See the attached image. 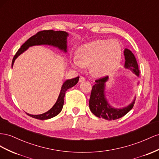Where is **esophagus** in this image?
<instances>
[{"label":"esophagus","instance_id":"esophagus-1","mask_svg":"<svg viewBox=\"0 0 159 159\" xmlns=\"http://www.w3.org/2000/svg\"><path fill=\"white\" fill-rule=\"evenodd\" d=\"M84 81H85L84 77V76H80V78H79V82H80V83H83V82H84Z\"/></svg>","mask_w":159,"mask_h":159}]
</instances>
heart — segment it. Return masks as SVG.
I'll use <instances>...</instances> for the list:
<instances>
[{"label":"heart","mask_w":159,"mask_h":159,"mask_svg":"<svg viewBox=\"0 0 159 159\" xmlns=\"http://www.w3.org/2000/svg\"><path fill=\"white\" fill-rule=\"evenodd\" d=\"M122 48L115 40H97L84 45L78 52L74 64L77 67L90 66L94 76H102L120 60Z\"/></svg>","instance_id":"obj_1"}]
</instances>
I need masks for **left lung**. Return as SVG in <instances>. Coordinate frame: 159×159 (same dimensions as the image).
Returning a JSON list of instances; mask_svg holds the SVG:
<instances>
[{
    "label": "left lung",
    "mask_w": 159,
    "mask_h": 159,
    "mask_svg": "<svg viewBox=\"0 0 159 159\" xmlns=\"http://www.w3.org/2000/svg\"><path fill=\"white\" fill-rule=\"evenodd\" d=\"M125 57V66L132 70L135 75L139 76V70L137 60L134 54L128 49L124 51ZM108 76L101 77L95 80V84L93 86L91 94L89 100L90 110L93 114L99 118L106 120H116L125 116L132 109L134 102L123 108L116 109L108 105L105 97V83L108 80Z\"/></svg>",
    "instance_id": "1"
}]
</instances>
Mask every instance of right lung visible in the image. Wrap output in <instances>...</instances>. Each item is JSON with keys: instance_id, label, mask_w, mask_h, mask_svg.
Here are the masks:
<instances>
[{"instance_id": "1", "label": "right lung", "mask_w": 159, "mask_h": 159, "mask_svg": "<svg viewBox=\"0 0 159 159\" xmlns=\"http://www.w3.org/2000/svg\"><path fill=\"white\" fill-rule=\"evenodd\" d=\"M68 33L64 31H54L52 30H40L38 33L32 36L26 41L22 45L21 47L18 50V51L13 57L12 61V67L16 58L19 57L21 53L30 46L39 44H50L52 46H55L66 52V37ZM79 79V76H77L75 79H72L66 80L62 84L61 90V93L56 103L47 112L41 115H33L26 113L29 116L34 118V119L39 120H46L57 116L59 114L62 109L63 105H64V98L66 90L73 87Z\"/></svg>"}]
</instances>
